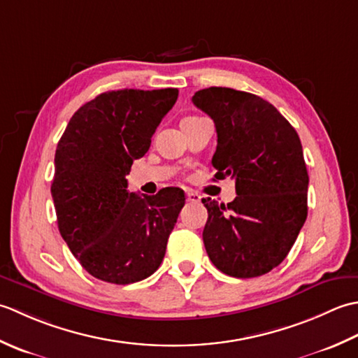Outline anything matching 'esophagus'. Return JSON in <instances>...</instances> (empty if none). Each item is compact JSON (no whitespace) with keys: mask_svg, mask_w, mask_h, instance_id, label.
<instances>
[{"mask_svg":"<svg viewBox=\"0 0 358 358\" xmlns=\"http://www.w3.org/2000/svg\"><path fill=\"white\" fill-rule=\"evenodd\" d=\"M187 201L188 202H201V196L194 192H187Z\"/></svg>","mask_w":358,"mask_h":358,"instance_id":"34e87169","label":"esophagus"}]
</instances>
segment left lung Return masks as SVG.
I'll use <instances>...</instances> for the list:
<instances>
[{"mask_svg":"<svg viewBox=\"0 0 358 358\" xmlns=\"http://www.w3.org/2000/svg\"><path fill=\"white\" fill-rule=\"evenodd\" d=\"M193 103L215 122L216 179H235L227 206L202 199L208 211L203 245L216 268L235 278H255L280 266L308 217L303 147L278 109L255 94L207 87Z\"/></svg>","mask_w":358,"mask_h":358,"instance_id":"left-lung-1","label":"left lung"}]
</instances>
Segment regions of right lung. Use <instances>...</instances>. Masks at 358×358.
I'll list each match as a JSON object with an SVG mask.
<instances>
[{"instance_id":"obj_1","label":"right lung","mask_w":358,"mask_h":358,"mask_svg":"<svg viewBox=\"0 0 358 358\" xmlns=\"http://www.w3.org/2000/svg\"><path fill=\"white\" fill-rule=\"evenodd\" d=\"M178 94L176 87L100 94L77 109L57 145L50 193L58 230L94 278L142 281L165 257L185 194L176 187L155 196L129 193L125 176Z\"/></svg>"}]
</instances>
